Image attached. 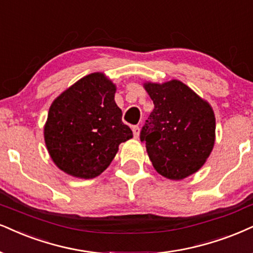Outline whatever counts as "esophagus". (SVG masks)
Wrapping results in <instances>:
<instances>
[{
    "label": "esophagus",
    "mask_w": 253,
    "mask_h": 253,
    "mask_svg": "<svg viewBox=\"0 0 253 253\" xmlns=\"http://www.w3.org/2000/svg\"><path fill=\"white\" fill-rule=\"evenodd\" d=\"M132 133H133V137H135V138H138V137H139V126H132Z\"/></svg>",
    "instance_id": "esophagus-1"
}]
</instances>
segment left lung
I'll list each match as a JSON object with an SVG mask.
<instances>
[{"instance_id": "left-lung-1", "label": "left lung", "mask_w": 253, "mask_h": 253, "mask_svg": "<svg viewBox=\"0 0 253 253\" xmlns=\"http://www.w3.org/2000/svg\"><path fill=\"white\" fill-rule=\"evenodd\" d=\"M143 86L155 108L142 127L141 141L156 171L173 180L197 172L216 139L212 107L178 80Z\"/></svg>"}]
</instances>
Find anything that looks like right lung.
<instances>
[{
  "label": "right lung",
  "mask_w": 253,
  "mask_h": 253,
  "mask_svg": "<svg viewBox=\"0 0 253 253\" xmlns=\"http://www.w3.org/2000/svg\"><path fill=\"white\" fill-rule=\"evenodd\" d=\"M116 85L92 73L54 99L44 124V142L63 172L91 179L110 165L121 143L132 138L115 102Z\"/></svg>",
  "instance_id": "obj_1"
}]
</instances>
